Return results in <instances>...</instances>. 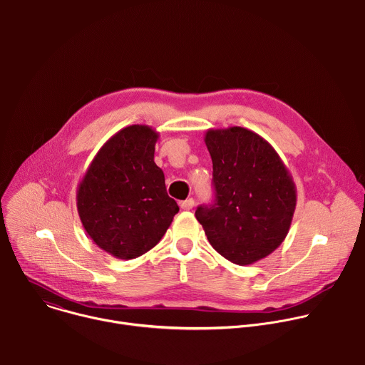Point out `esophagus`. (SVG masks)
<instances>
[{
	"label": "esophagus",
	"mask_w": 365,
	"mask_h": 365,
	"mask_svg": "<svg viewBox=\"0 0 365 365\" xmlns=\"http://www.w3.org/2000/svg\"><path fill=\"white\" fill-rule=\"evenodd\" d=\"M193 206H195V200H193L192 197H189V199L180 202V207H182L183 211H189V210H192Z\"/></svg>",
	"instance_id": "esophagus-1"
}]
</instances>
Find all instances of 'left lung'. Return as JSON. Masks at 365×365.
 <instances>
[{"label": "left lung", "mask_w": 365, "mask_h": 365, "mask_svg": "<svg viewBox=\"0 0 365 365\" xmlns=\"http://www.w3.org/2000/svg\"><path fill=\"white\" fill-rule=\"evenodd\" d=\"M203 140L217 199L199 206L195 217L222 257L252 264L270 255L290 230L297 200L292 173L273 145L248 128H210Z\"/></svg>", "instance_id": "8db88e82"}]
</instances>
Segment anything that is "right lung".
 <instances>
[{
	"label": "right lung",
	"mask_w": 365,
	"mask_h": 365,
	"mask_svg": "<svg viewBox=\"0 0 365 365\" xmlns=\"http://www.w3.org/2000/svg\"><path fill=\"white\" fill-rule=\"evenodd\" d=\"M158 140L150 125L121 128L98 150L78 185L76 206L86 234L115 258L131 259L151 250L179 212L163 170L154 163Z\"/></svg>",
	"instance_id": "right-lung-1"
}]
</instances>
